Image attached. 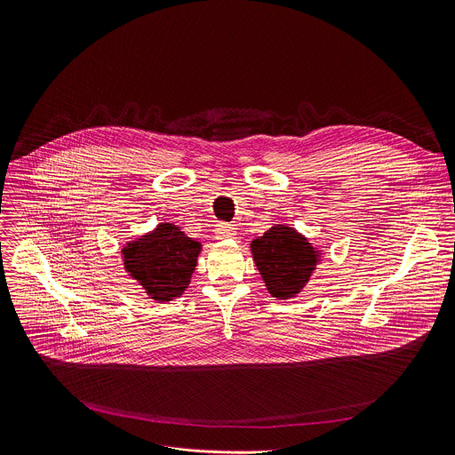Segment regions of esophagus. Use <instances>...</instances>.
I'll use <instances>...</instances> for the list:
<instances>
[{
	"label": "esophagus",
	"mask_w": 455,
	"mask_h": 455,
	"mask_svg": "<svg viewBox=\"0 0 455 455\" xmlns=\"http://www.w3.org/2000/svg\"><path fill=\"white\" fill-rule=\"evenodd\" d=\"M214 234H216L218 239H228V237L235 235V228L232 225H227V223H218Z\"/></svg>",
	"instance_id": "34e87169"
}]
</instances>
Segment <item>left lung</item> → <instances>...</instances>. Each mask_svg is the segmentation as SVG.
Segmentation results:
<instances>
[{
    "instance_id": "left-lung-1",
    "label": "left lung",
    "mask_w": 455,
    "mask_h": 455,
    "mask_svg": "<svg viewBox=\"0 0 455 455\" xmlns=\"http://www.w3.org/2000/svg\"><path fill=\"white\" fill-rule=\"evenodd\" d=\"M251 249L267 291L277 299L299 294L319 261L317 251L307 237L286 225L268 228L252 241Z\"/></svg>"
}]
</instances>
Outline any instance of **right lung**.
<instances>
[{"label": "right lung", "mask_w": 455, "mask_h": 455, "mask_svg": "<svg viewBox=\"0 0 455 455\" xmlns=\"http://www.w3.org/2000/svg\"><path fill=\"white\" fill-rule=\"evenodd\" d=\"M199 252L201 243L174 223H159L121 251L125 270L156 301H171L185 292Z\"/></svg>", "instance_id": "add662e5"}]
</instances>
